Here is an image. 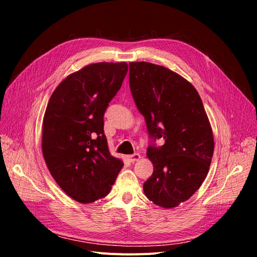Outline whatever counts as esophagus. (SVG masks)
<instances>
[{
    "instance_id": "34e87169",
    "label": "esophagus",
    "mask_w": 257,
    "mask_h": 257,
    "mask_svg": "<svg viewBox=\"0 0 257 257\" xmlns=\"http://www.w3.org/2000/svg\"><path fill=\"white\" fill-rule=\"evenodd\" d=\"M128 160L130 161V162H136V161H139L140 160V158H141V155L140 154H134V155H129L128 157Z\"/></svg>"
}]
</instances>
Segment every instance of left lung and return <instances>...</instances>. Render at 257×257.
<instances>
[{"label": "left lung", "mask_w": 257, "mask_h": 257, "mask_svg": "<svg viewBox=\"0 0 257 257\" xmlns=\"http://www.w3.org/2000/svg\"><path fill=\"white\" fill-rule=\"evenodd\" d=\"M129 84L150 137L164 140L147 148L154 173L144 193L154 204L174 208L195 193L209 171L214 142L208 116L194 86L163 66L129 63Z\"/></svg>", "instance_id": "1"}]
</instances>
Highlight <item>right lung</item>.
Instances as JSON below:
<instances>
[{"instance_id": "obj_1", "label": "right lung", "mask_w": 257, "mask_h": 257, "mask_svg": "<svg viewBox=\"0 0 257 257\" xmlns=\"http://www.w3.org/2000/svg\"><path fill=\"white\" fill-rule=\"evenodd\" d=\"M128 71V64L95 63L65 78L48 102L41 148L63 191L82 204L110 192L123 162L107 147L103 115Z\"/></svg>"}]
</instances>
